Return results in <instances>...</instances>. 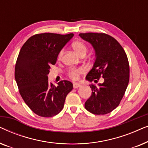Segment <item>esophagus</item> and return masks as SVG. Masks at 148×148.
I'll use <instances>...</instances> for the list:
<instances>
[{"instance_id": "1", "label": "esophagus", "mask_w": 148, "mask_h": 148, "mask_svg": "<svg viewBox=\"0 0 148 148\" xmlns=\"http://www.w3.org/2000/svg\"><path fill=\"white\" fill-rule=\"evenodd\" d=\"M80 86H81V84H77V83H74V84H73V88H75V89L77 88Z\"/></svg>"}]
</instances>
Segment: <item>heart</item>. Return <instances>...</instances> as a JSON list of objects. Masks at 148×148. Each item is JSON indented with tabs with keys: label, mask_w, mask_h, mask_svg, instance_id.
Returning <instances> with one entry per match:
<instances>
[{
	"label": "heart",
	"mask_w": 148,
	"mask_h": 148,
	"mask_svg": "<svg viewBox=\"0 0 148 148\" xmlns=\"http://www.w3.org/2000/svg\"><path fill=\"white\" fill-rule=\"evenodd\" d=\"M72 48L80 56H84L86 55V52H88V46L83 41L81 40H76L73 42L71 44ZM63 54V50H61L59 52L58 55V58H61ZM86 72V69L84 67H77L72 68L69 70L67 75L73 81H77L79 79L81 75L84 74Z\"/></svg>",
	"instance_id": "1"
}]
</instances>
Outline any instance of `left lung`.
I'll return each instance as SVG.
<instances>
[{
  "instance_id": "1",
  "label": "left lung",
  "mask_w": 148,
  "mask_h": 148,
  "mask_svg": "<svg viewBox=\"0 0 148 148\" xmlns=\"http://www.w3.org/2000/svg\"><path fill=\"white\" fill-rule=\"evenodd\" d=\"M82 39L89 42L96 52V61L86 79L98 82V86L90 85L92 95L85 108L94 114H106L120 104L129 81V64L124 49L114 38L104 33H82Z\"/></svg>"
}]
</instances>
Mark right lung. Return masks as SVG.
Segmentation results:
<instances>
[{"mask_svg":"<svg viewBox=\"0 0 148 148\" xmlns=\"http://www.w3.org/2000/svg\"><path fill=\"white\" fill-rule=\"evenodd\" d=\"M54 33L32 36L25 42L18 55L15 78L19 92L28 107L38 116L52 117L63 108L73 84L60 81L56 87L48 82L50 66L55 64L58 53L73 36Z\"/></svg>","mask_w":148,"mask_h":148,"instance_id":"right-lung-1","label":"right lung"}]
</instances>
